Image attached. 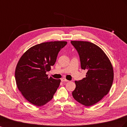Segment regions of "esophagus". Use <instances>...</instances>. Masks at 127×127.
<instances>
[{
  "label": "esophagus",
  "instance_id": "1",
  "mask_svg": "<svg viewBox=\"0 0 127 127\" xmlns=\"http://www.w3.org/2000/svg\"><path fill=\"white\" fill-rule=\"evenodd\" d=\"M61 81H62L63 82H68L69 81L67 80H66V78H62V79H61Z\"/></svg>",
  "mask_w": 127,
  "mask_h": 127
}]
</instances>
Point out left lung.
<instances>
[{"mask_svg": "<svg viewBox=\"0 0 127 127\" xmlns=\"http://www.w3.org/2000/svg\"><path fill=\"white\" fill-rule=\"evenodd\" d=\"M71 43L79 54L82 69L87 70L86 77L75 81L72 92L74 98L85 106H90L107 95L112 85L114 71L108 57L100 47L85 41L72 40Z\"/></svg>", "mask_w": 127, "mask_h": 127, "instance_id": "1", "label": "left lung"}]
</instances>
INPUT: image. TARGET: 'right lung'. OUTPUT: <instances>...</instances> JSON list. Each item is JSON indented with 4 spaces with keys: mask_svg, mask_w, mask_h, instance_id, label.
<instances>
[{
    "mask_svg": "<svg viewBox=\"0 0 127 127\" xmlns=\"http://www.w3.org/2000/svg\"><path fill=\"white\" fill-rule=\"evenodd\" d=\"M67 44L54 41L37 44L20 58L15 71L16 83L30 103L42 106L53 98L61 80L49 77L46 72L55 64L58 53Z\"/></svg>",
    "mask_w": 127,
    "mask_h": 127,
    "instance_id": "1",
    "label": "right lung"
}]
</instances>
